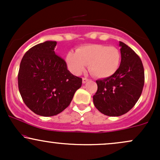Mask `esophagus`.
I'll return each instance as SVG.
<instances>
[{
	"label": "esophagus",
	"instance_id": "esophagus-1",
	"mask_svg": "<svg viewBox=\"0 0 160 160\" xmlns=\"http://www.w3.org/2000/svg\"><path fill=\"white\" fill-rule=\"evenodd\" d=\"M88 81H89V80H88L87 78H82V83H86V82H87Z\"/></svg>",
	"mask_w": 160,
	"mask_h": 160
}]
</instances>
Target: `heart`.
<instances>
[{
	"instance_id": "1",
	"label": "heart",
	"mask_w": 160,
	"mask_h": 160,
	"mask_svg": "<svg viewBox=\"0 0 160 160\" xmlns=\"http://www.w3.org/2000/svg\"><path fill=\"white\" fill-rule=\"evenodd\" d=\"M120 52L114 47L103 44H86L69 52L66 63L72 74H81L89 65L91 74L97 78H107L114 74L120 63Z\"/></svg>"
}]
</instances>
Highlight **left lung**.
<instances>
[{
    "label": "left lung",
    "mask_w": 160,
    "mask_h": 160,
    "mask_svg": "<svg viewBox=\"0 0 160 160\" xmlns=\"http://www.w3.org/2000/svg\"><path fill=\"white\" fill-rule=\"evenodd\" d=\"M121 62L118 70L109 78L96 80L98 90L93 95L95 107L109 117L127 113L136 104L144 84L142 62L134 51L120 41Z\"/></svg>",
    "instance_id": "1"
}]
</instances>
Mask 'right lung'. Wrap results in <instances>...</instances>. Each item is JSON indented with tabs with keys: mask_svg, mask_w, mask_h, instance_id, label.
<instances>
[{
	"mask_svg": "<svg viewBox=\"0 0 160 160\" xmlns=\"http://www.w3.org/2000/svg\"><path fill=\"white\" fill-rule=\"evenodd\" d=\"M56 41L32 47L19 66L18 85L23 102L31 111L43 117L63 111L81 87L82 79L68 70L66 62L55 53Z\"/></svg>",
	"mask_w": 160,
	"mask_h": 160,
	"instance_id": "obj_1",
	"label": "right lung"
}]
</instances>
